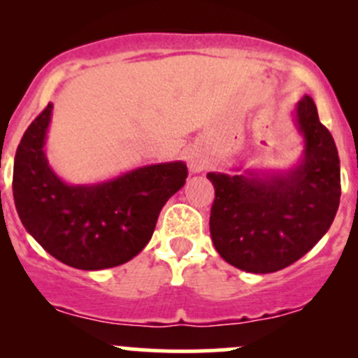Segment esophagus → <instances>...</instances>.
Listing matches in <instances>:
<instances>
[{
    "label": "esophagus",
    "mask_w": 358,
    "mask_h": 358,
    "mask_svg": "<svg viewBox=\"0 0 358 358\" xmlns=\"http://www.w3.org/2000/svg\"><path fill=\"white\" fill-rule=\"evenodd\" d=\"M187 162L192 171H202L207 165V156L199 148H190L187 153Z\"/></svg>",
    "instance_id": "obj_1"
}]
</instances>
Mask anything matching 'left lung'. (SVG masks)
I'll return each mask as SVG.
<instances>
[{
  "mask_svg": "<svg viewBox=\"0 0 358 358\" xmlns=\"http://www.w3.org/2000/svg\"><path fill=\"white\" fill-rule=\"evenodd\" d=\"M305 150L289 170L210 171L215 188L210 236L234 268L266 274L303 257L330 229L340 203V158L313 99L294 108Z\"/></svg>",
  "mask_w": 358,
  "mask_h": 358,
  "instance_id": "obj_1",
  "label": "left lung"
}]
</instances>
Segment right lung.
<instances>
[{"label": "right lung", "mask_w": 358, "mask_h": 358, "mask_svg": "<svg viewBox=\"0 0 358 358\" xmlns=\"http://www.w3.org/2000/svg\"><path fill=\"white\" fill-rule=\"evenodd\" d=\"M52 109L50 102L16 150L13 199L20 220L50 256L71 268L124 264L150 242L163 205L185 185L187 165L156 163L99 183L64 182L43 150Z\"/></svg>", "instance_id": "1"}]
</instances>
